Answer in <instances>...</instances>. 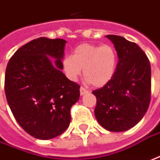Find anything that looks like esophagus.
I'll list each match as a JSON object with an SVG mask.
<instances>
[{"mask_svg":"<svg viewBox=\"0 0 160 160\" xmlns=\"http://www.w3.org/2000/svg\"><path fill=\"white\" fill-rule=\"evenodd\" d=\"M80 95H81V96H83L84 94L88 93V90H87L86 88H84L83 87H81L80 88Z\"/></svg>","mask_w":160,"mask_h":160,"instance_id":"esophagus-1","label":"esophagus"}]
</instances>
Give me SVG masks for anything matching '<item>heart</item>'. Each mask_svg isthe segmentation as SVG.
Wrapping results in <instances>:
<instances>
[{
  "instance_id": "1",
  "label": "heart",
  "mask_w": 160,
  "mask_h": 160,
  "mask_svg": "<svg viewBox=\"0 0 160 160\" xmlns=\"http://www.w3.org/2000/svg\"><path fill=\"white\" fill-rule=\"evenodd\" d=\"M116 65L117 54L110 45L81 44L74 49L72 56L62 60V68L69 80L75 81L83 69L87 81L95 87L108 84L114 77Z\"/></svg>"
}]
</instances>
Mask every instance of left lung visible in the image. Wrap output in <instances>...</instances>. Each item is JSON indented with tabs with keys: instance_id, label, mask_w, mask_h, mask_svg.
I'll use <instances>...</instances> for the list:
<instances>
[{
	"instance_id": "obj_1",
	"label": "left lung",
	"mask_w": 160,
	"mask_h": 160,
	"mask_svg": "<svg viewBox=\"0 0 160 160\" xmlns=\"http://www.w3.org/2000/svg\"><path fill=\"white\" fill-rule=\"evenodd\" d=\"M107 38L115 45L118 63L112 80L92 91L97 98L95 116L106 130L123 132L135 126L149 108L150 63L135 43L120 36Z\"/></svg>"
}]
</instances>
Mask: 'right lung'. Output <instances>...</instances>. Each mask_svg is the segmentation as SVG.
<instances>
[{
	"mask_svg": "<svg viewBox=\"0 0 160 160\" xmlns=\"http://www.w3.org/2000/svg\"><path fill=\"white\" fill-rule=\"evenodd\" d=\"M65 44L60 38L32 40L7 64L9 107L24 131L39 140L57 137L69 127L71 108L80 98V85L62 72Z\"/></svg>",
	"mask_w": 160,
	"mask_h": 160,
	"instance_id": "1",
	"label": "right lung"
}]
</instances>
